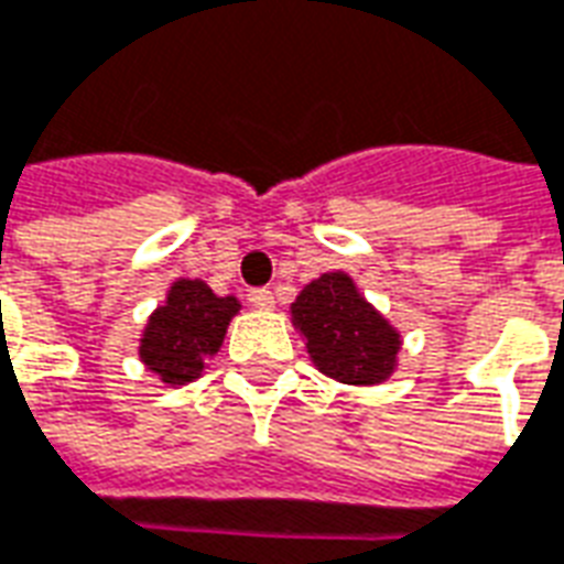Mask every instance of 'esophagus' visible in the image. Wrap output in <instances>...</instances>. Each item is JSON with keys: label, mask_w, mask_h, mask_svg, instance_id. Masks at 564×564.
<instances>
[{"label": "esophagus", "mask_w": 564, "mask_h": 564, "mask_svg": "<svg viewBox=\"0 0 564 564\" xmlns=\"http://www.w3.org/2000/svg\"><path fill=\"white\" fill-rule=\"evenodd\" d=\"M273 303H276L273 291H267V288H256V291H249V306L273 308Z\"/></svg>", "instance_id": "34e87169"}]
</instances>
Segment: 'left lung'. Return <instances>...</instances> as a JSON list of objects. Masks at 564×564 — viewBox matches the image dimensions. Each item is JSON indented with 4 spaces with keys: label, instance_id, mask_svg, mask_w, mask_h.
<instances>
[{
    "label": "left lung",
    "instance_id": "1",
    "mask_svg": "<svg viewBox=\"0 0 564 564\" xmlns=\"http://www.w3.org/2000/svg\"><path fill=\"white\" fill-rule=\"evenodd\" d=\"M291 321L306 338L317 371L327 378L350 387H375L392 378L401 333L341 270L312 279L291 303Z\"/></svg>",
    "mask_w": 564,
    "mask_h": 564
}]
</instances>
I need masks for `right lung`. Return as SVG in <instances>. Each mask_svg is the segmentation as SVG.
<instances>
[{
  "instance_id": "obj_1",
  "label": "right lung",
  "mask_w": 564,
  "mask_h": 564,
  "mask_svg": "<svg viewBox=\"0 0 564 564\" xmlns=\"http://www.w3.org/2000/svg\"><path fill=\"white\" fill-rule=\"evenodd\" d=\"M237 312V297H217L202 279H177L169 288L166 303L148 317L139 338V359L163 383L184 387L202 378Z\"/></svg>"
}]
</instances>
